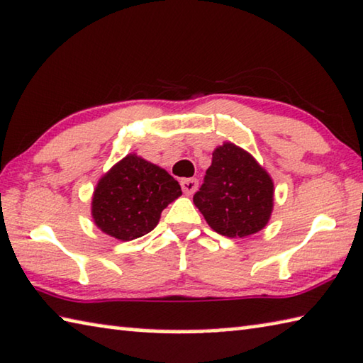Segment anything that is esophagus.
I'll return each instance as SVG.
<instances>
[{"mask_svg": "<svg viewBox=\"0 0 363 363\" xmlns=\"http://www.w3.org/2000/svg\"><path fill=\"white\" fill-rule=\"evenodd\" d=\"M181 187H182L184 194L192 195L195 191H197L199 181L195 179V177H191V179H182V181H181Z\"/></svg>", "mask_w": 363, "mask_h": 363, "instance_id": "esophagus-1", "label": "esophagus"}]
</instances>
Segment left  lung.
Returning a JSON list of instances; mask_svg holds the SVG:
<instances>
[{
	"instance_id": "1",
	"label": "left lung",
	"mask_w": 363,
	"mask_h": 363,
	"mask_svg": "<svg viewBox=\"0 0 363 363\" xmlns=\"http://www.w3.org/2000/svg\"><path fill=\"white\" fill-rule=\"evenodd\" d=\"M194 203L213 231L247 238L267 226L274 206V182L252 155L233 142L213 152Z\"/></svg>"
}]
</instances>
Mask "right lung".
Listing matches in <instances>:
<instances>
[{
    "mask_svg": "<svg viewBox=\"0 0 363 363\" xmlns=\"http://www.w3.org/2000/svg\"><path fill=\"white\" fill-rule=\"evenodd\" d=\"M181 195L168 171L129 153L96 182L91 218L101 233L128 242L153 231L161 211Z\"/></svg>",
    "mask_w": 363,
    "mask_h": 363,
    "instance_id": "right-lung-1",
    "label": "right lung"
}]
</instances>
